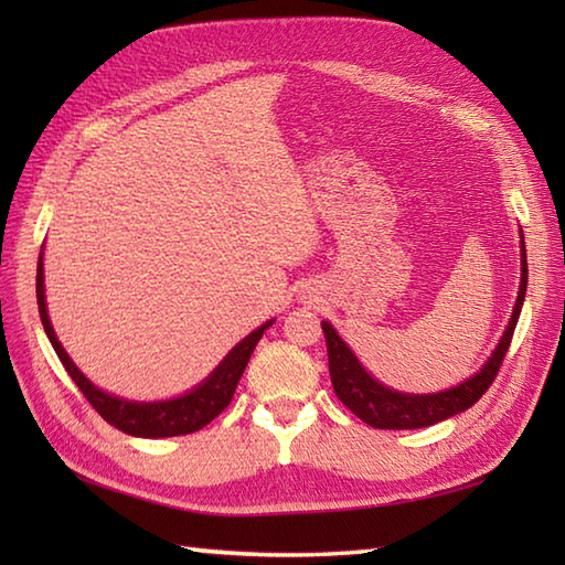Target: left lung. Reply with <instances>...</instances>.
Here are the masks:
<instances>
[{"mask_svg": "<svg viewBox=\"0 0 565 565\" xmlns=\"http://www.w3.org/2000/svg\"><path fill=\"white\" fill-rule=\"evenodd\" d=\"M522 255V281H520V294L518 303H514L512 318L508 322L505 332L495 347V352L490 354L483 369L478 371L476 376L459 383L449 391L441 393H427V395H413V393H401L388 386H383L374 376L366 374V369L359 364V359L352 354L350 347L342 342V338L328 320H322V332H326L328 342V362H330V379L332 388L338 393V398L350 407V411L362 419V423L376 427V429H419L437 425L441 419L451 415H459L468 411L473 403H478L481 395L493 386L498 371L502 366V359H505L514 328H518L520 310L524 303V291H526V249H524V235L520 245Z\"/></svg>", "mask_w": 565, "mask_h": 565, "instance_id": "1", "label": "left lung"}]
</instances>
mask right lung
<instances>
[{
	"instance_id": "1",
	"label": "right lung",
	"mask_w": 565,
	"mask_h": 565,
	"mask_svg": "<svg viewBox=\"0 0 565 565\" xmlns=\"http://www.w3.org/2000/svg\"><path fill=\"white\" fill-rule=\"evenodd\" d=\"M35 298H39V313L43 330L51 340L53 350L60 362H63L70 379L77 383L84 398L97 411L106 423L114 425L116 429L126 431V435L134 437H179V435H191V431H199L206 427L211 419L218 417L227 405L233 401V393L237 388V381L243 376V371L249 362L252 352H255L257 342L262 340L264 330H267L274 320L264 322L255 332H249L243 342H237L223 362L215 366L213 374L199 383L194 391H189L179 398L172 401H160V403H136L126 398H116L111 393H104L102 388L94 386V383L82 374L75 366V362L67 356L63 344L57 342L55 330L51 326V318H47L45 308V291H43V252L39 255V271H35Z\"/></svg>"
}]
</instances>
